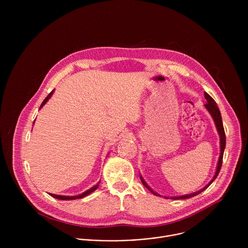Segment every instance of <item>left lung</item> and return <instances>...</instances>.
<instances>
[{
	"label": "left lung",
	"mask_w": 248,
	"mask_h": 248,
	"mask_svg": "<svg viewBox=\"0 0 248 248\" xmlns=\"http://www.w3.org/2000/svg\"><path fill=\"white\" fill-rule=\"evenodd\" d=\"M204 95H205V99L207 100V103L205 104V108L208 110V112L210 113V115L212 116V118H213L214 123H215V125H216L217 130H218L219 135H220V148H221L220 151H221V153H220V157H219V161H218L216 172H215V174H214V176H213V179H212V180L210 181V183H209L205 187H203L202 189H200L199 191L193 192V193H191V194L183 195V196H174V197H171V199H186V198H191V197H193V196H195V195L201 193L203 190H205L212 183H213V182L216 180V178H217L219 172H220L221 167H222L223 156H224V151H225V147H226V134H225L224 125H223V122H222L221 112H220V110H219V108H218V106H217L215 100H214L213 98H212L208 93H206V92L204 93ZM140 180H141V182H142L143 186H144L147 189H149L153 194H155V195H157V196H160L158 193H156L153 189H151V188L148 186V185L145 183V181L143 180V178H142V176H141V175H140Z\"/></svg>",
	"instance_id": "8db88e82"
}]
</instances>
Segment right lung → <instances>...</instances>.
Wrapping results in <instances>:
<instances>
[{
    "instance_id": "add662e5",
    "label": "right lung",
    "mask_w": 248,
    "mask_h": 248,
    "mask_svg": "<svg viewBox=\"0 0 248 248\" xmlns=\"http://www.w3.org/2000/svg\"><path fill=\"white\" fill-rule=\"evenodd\" d=\"M53 93H54V90L45 98V100L42 102V104H41V106H40V109L43 107V106L47 103V101L51 98V96L53 95ZM99 184H100V182L97 184V185H95L94 186H92L90 189H88V190H86V191H84L83 193H81V194H78V195H76V196H63V195H57V194H52V193H50V195L52 196V197H54V198H57V199H61V200H74V199H78V198H83V197H85L86 195H88V194H90L91 192H93L94 190H96L97 189V187H98V186H99Z\"/></svg>"
}]
</instances>
